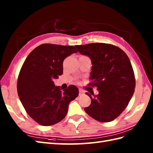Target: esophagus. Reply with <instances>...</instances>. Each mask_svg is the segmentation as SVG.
I'll list each match as a JSON object with an SVG mask.
<instances>
[{
  "label": "esophagus",
  "instance_id": "34e87169",
  "mask_svg": "<svg viewBox=\"0 0 153 153\" xmlns=\"http://www.w3.org/2000/svg\"><path fill=\"white\" fill-rule=\"evenodd\" d=\"M83 93H84L83 90H82V89H79V95H83Z\"/></svg>",
  "mask_w": 153,
  "mask_h": 153
}]
</instances>
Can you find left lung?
Here are the masks:
<instances>
[{"label": "left lung", "mask_w": 153, "mask_h": 153, "mask_svg": "<svg viewBox=\"0 0 153 153\" xmlns=\"http://www.w3.org/2000/svg\"><path fill=\"white\" fill-rule=\"evenodd\" d=\"M75 47L80 54L91 60V83L89 85L97 87L99 91L97 95L91 93L93 96L86 93L91 103L84 110L97 121L111 122L126 108L134 93L135 79L130 60L121 48L110 44L97 43Z\"/></svg>", "instance_id": "8db88e82"}]
</instances>
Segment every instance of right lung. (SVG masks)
<instances>
[{
	"label": "right lung",
	"mask_w": 153,
	"mask_h": 153,
	"mask_svg": "<svg viewBox=\"0 0 153 153\" xmlns=\"http://www.w3.org/2000/svg\"><path fill=\"white\" fill-rule=\"evenodd\" d=\"M77 52L73 46L43 44L28 55L19 71L17 90L19 100L32 119L41 126L60 122L68 105L79 95L75 85L62 91L53 80L63 73V62Z\"/></svg>",
	"instance_id": "1"
}]
</instances>
